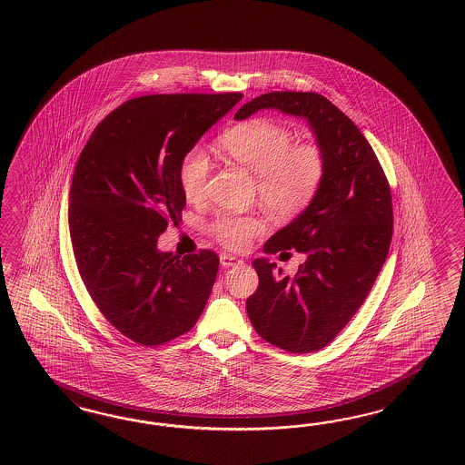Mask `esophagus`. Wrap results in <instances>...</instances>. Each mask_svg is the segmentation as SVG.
<instances>
[{"label": "esophagus", "instance_id": "34e87169", "mask_svg": "<svg viewBox=\"0 0 465 465\" xmlns=\"http://www.w3.org/2000/svg\"><path fill=\"white\" fill-rule=\"evenodd\" d=\"M220 262H222L223 268H232V266H235V264H240L242 261H240L239 257H235V255L222 253V255H220Z\"/></svg>", "mask_w": 465, "mask_h": 465}]
</instances>
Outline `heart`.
<instances>
[{
	"instance_id": "1",
	"label": "heart",
	"mask_w": 465,
	"mask_h": 465,
	"mask_svg": "<svg viewBox=\"0 0 465 465\" xmlns=\"http://www.w3.org/2000/svg\"><path fill=\"white\" fill-rule=\"evenodd\" d=\"M220 148L240 167L255 173L261 203L280 218H292L309 208L327 175V156L319 143H295L288 127L269 119H252L228 129L220 138ZM210 173L208 155L201 148L189 150L179 172L183 196L193 203L203 201ZM264 228V220L255 214L220 213L210 232L226 249L243 251Z\"/></svg>"
}]
</instances>
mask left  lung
<instances>
[{"instance_id": "8db88e82", "label": "left lung", "mask_w": 465, "mask_h": 465, "mask_svg": "<svg viewBox=\"0 0 465 465\" xmlns=\"http://www.w3.org/2000/svg\"><path fill=\"white\" fill-rule=\"evenodd\" d=\"M261 109L305 117L327 156L317 197L264 245L266 253L295 249L307 261L282 278L268 259H255L259 286L247 313L264 341L284 351L322 350L363 305L392 242L391 185L361 131L315 92H269L242 105L235 119Z\"/></svg>"}]
</instances>
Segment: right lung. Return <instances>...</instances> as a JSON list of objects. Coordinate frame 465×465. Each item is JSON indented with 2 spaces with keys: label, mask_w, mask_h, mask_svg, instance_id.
Wrapping results in <instances>:
<instances>
[{
  "label": "right lung",
  "mask_w": 465,
  "mask_h": 465,
  "mask_svg": "<svg viewBox=\"0 0 465 465\" xmlns=\"http://www.w3.org/2000/svg\"><path fill=\"white\" fill-rule=\"evenodd\" d=\"M242 94L143 95L121 104L86 141L70 189V235L86 292L141 346L189 332L220 266L213 251L173 255L158 237L183 218L181 163Z\"/></svg>",
  "instance_id": "1"
}]
</instances>
